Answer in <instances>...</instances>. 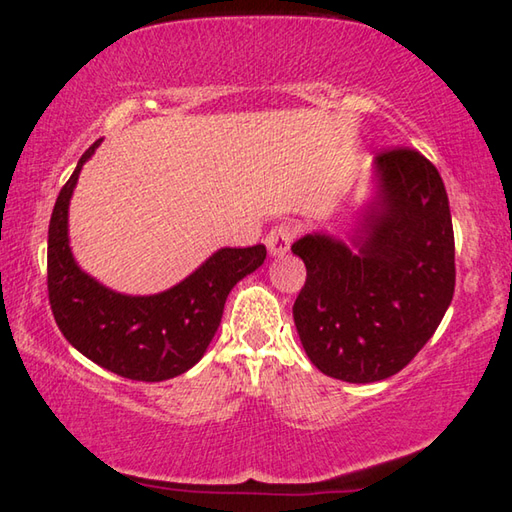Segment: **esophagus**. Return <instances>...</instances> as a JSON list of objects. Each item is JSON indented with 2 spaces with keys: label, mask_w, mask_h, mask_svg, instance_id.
<instances>
[{
  "label": "esophagus",
  "mask_w": 512,
  "mask_h": 512,
  "mask_svg": "<svg viewBox=\"0 0 512 512\" xmlns=\"http://www.w3.org/2000/svg\"><path fill=\"white\" fill-rule=\"evenodd\" d=\"M293 241V230L288 226H275L271 232L266 235V248L271 257H282L288 253Z\"/></svg>",
  "instance_id": "esophagus-1"
}]
</instances>
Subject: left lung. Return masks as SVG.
<instances>
[{"instance_id":"1","label":"left lung","mask_w":512,"mask_h":512,"mask_svg":"<svg viewBox=\"0 0 512 512\" xmlns=\"http://www.w3.org/2000/svg\"><path fill=\"white\" fill-rule=\"evenodd\" d=\"M347 239L306 232L293 304L297 336L322 374L376 383L434 336L454 293L450 203L436 167L414 150L380 154Z\"/></svg>"}]
</instances>
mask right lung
<instances>
[{
    "label": "right lung",
    "instance_id": "add662e5",
    "mask_svg": "<svg viewBox=\"0 0 512 512\" xmlns=\"http://www.w3.org/2000/svg\"><path fill=\"white\" fill-rule=\"evenodd\" d=\"M80 156L55 201L49 224V300L62 336L82 356L129 380L161 383L203 358L221 324L228 293L255 273L266 248H219L179 284L152 295H127L82 271L69 244V206L82 167L100 147Z\"/></svg>",
    "mask_w": 512,
    "mask_h": 512
}]
</instances>
